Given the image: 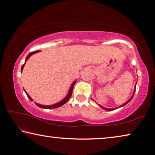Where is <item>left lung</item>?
Here are the masks:
<instances>
[{
  "label": "left lung",
  "instance_id": "obj_1",
  "mask_svg": "<svg viewBox=\"0 0 155 155\" xmlns=\"http://www.w3.org/2000/svg\"><path fill=\"white\" fill-rule=\"evenodd\" d=\"M136 85H135V89H134V94H133V95H132V96L131 97V98H130V99H129L128 101H127V102H126L125 103H124V104H123V105H121V106H119V107H117V108H105V107H103V106H100V105H99V104H98V105H99L100 107H101V108H103L104 110H108V111H110V110H116V109H117V108H120V107H122V106H125V105H126L127 104V103H129V102H130V100L132 99V97H134V94H135V91H136Z\"/></svg>",
  "mask_w": 155,
  "mask_h": 155
}]
</instances>
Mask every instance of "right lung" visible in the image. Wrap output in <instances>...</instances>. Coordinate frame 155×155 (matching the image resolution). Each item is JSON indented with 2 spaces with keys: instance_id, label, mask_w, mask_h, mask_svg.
I'll list each match as a JSON object with an SVG mask.
<instances>
[{
  "instance_id": "add662e5",
  "label": "right lung",
  "mask_w": 155,
  "mask_h": 155,
  "mask_svg": "<svg viewBox=\"0 0 155 155\" xmlns=\"http://www.w3.org/2000/svg\"><path fill=\"white\" fill-rule=\"evenodd\" d=\"M41 51H33V52H31V53H30L28 55V56L26 57V61L28 60L29 59V58L30 57L31 55H33V54H35V53H38V52H40ZM25 64H26V62L24 63V64H23V65H22V66H21V72H22V70H23V68H24V65ZM76 81H74V82H73L72 83V85H71V86H70V89H69V91H68V94H67V95L64 98V99L61 100V101H60V102H58V103H56V104H52V105H48V106H45V105H42V104H38V103H36V105L37 106H38L39 108H46V109H51V108H58V107H60L61 106H62V105H64V104H66L67 102H68V101L69 100V99L70 98V97H71V95H72V89H73V87H74V84H75V83H76ZM24 91L26 92V95H27V96H28V97L30 99V101H32L33 100L32 99V98H31V97L30 96V95L27 94V92L25 91V89H24Z\"/></svg>"
}]
</instances>
